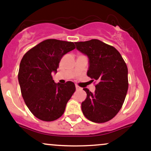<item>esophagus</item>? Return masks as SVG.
<instances>
[{
	"label": "esophagus",
	"instance_id": "1",
	"mask_svg": "<svg viewBox=\"0 0 151 151\" xmlns=\"http://www.w3.org/2000/svg\"><path fill=\"white\" fill-rule=\"evenodd\" d=\"M75 88H76V90H77V91H80V90H82V88H80V87H79L78 85H75Z\"/></svg>",
	"mask_w": 151,
	"mask_h": 151
}]
</instances>
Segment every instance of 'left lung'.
Segmentation results:
<instances>
[{"label":"left lung","instance_id":"1","mask_svg":"<svg viewBox=\"0 0 151 151\" xmlns=\"http://www.w3.org/2000/svg\"><path fill=\"white\" fill-rule=\"evenodd\" d=\"M75 45L88 58L87 75L98 82L93 93L83 88L87 97L82 102V111L92 122H106L118 114L124 102L129 87L127 66L115 47L98 39Z\"/></svg>","mask_w":151,"mask_h":151}]
</instances>
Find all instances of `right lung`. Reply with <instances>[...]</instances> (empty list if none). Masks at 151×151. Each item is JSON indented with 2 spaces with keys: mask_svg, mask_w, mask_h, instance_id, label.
I'll use <instances>...</instances> for the list:
<instances>
[{
  "mask_svg": "<svg viewBox=\"0 0 151 151\" xmlns=\"http://www.w3.org/2000/svg\"><path fill=\"white\" fill-rule=\"evenodd\" d=\"M75 48L74 43L47 39L24 55L19 64L18 81L25 104L34 116L52 121L64 112L75 91L74 83H55L52 73H57L62 57Z\"/></svg>",
  "mask_w": 151,
  "mask_h": 151,
  "instance_id": "add662e5",
  "label": "right lung"
}]
</instances>
